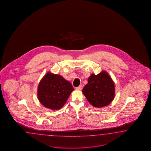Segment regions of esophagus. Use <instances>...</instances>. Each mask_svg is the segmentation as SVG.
Instances as JSON below:
<instances>
[{
    "mask_svg": "<svg viewBox=\"0 0 151 151\" xmlns=\"http://www.w3.org/2000/svg\"><path fill=\"white\" fill-rule=\"evenodd\" d=\"M76 88L77 90H81L82 88V85H80L79 86H78V87H76Z\"/></svg>",
    "mask_w": 151,
    "mask_h": 151,
    "instance_id": "esophagus-1",
    "label": "esophagus"
}]
</instances>
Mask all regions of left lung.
I'll use <instances>...</instances> for the list:
<instances>
[{
	"label": "left lung",
	"mask_w": 151,
	"mask_h": 151,
	"mask_svg": "<svg viewBox=\"0 0 151 151\" xmlns=\"http://www.w3.org/2000/svg\"><path fill=\"white\" fill-rule=\"evenodd\" d=\"M114 81L105 71L97 75L92 74L82 89L88 102L98 108L109 105L114 99Z\"/></svg>",
	"instance_id": "8db88e82"
}]
</instances>
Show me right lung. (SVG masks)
Listing matches in <instances>:
<instances>
[{"instance_id": "add662e5", "label": "right lung", "mask_w": 151, "mask_h": 151, "mask_svg": "<svg viewBox=\"0 0 151 151\" xmlns=\"http://www.w3.org/2000/svg\"><path fill=\"white\" fill-rule=\"evenodd\" d=\"M73 90L71 83L61 76L49 72L39 84L37 97L46 108L59 110L65 104Z\"/></svg>"}]
</instances>
